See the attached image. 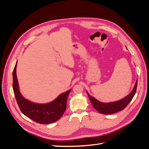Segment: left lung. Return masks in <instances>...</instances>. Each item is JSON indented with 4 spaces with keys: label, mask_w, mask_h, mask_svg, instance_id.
Wrapping results in <instances>:
<instances>
[{
    "label": "left lung",
    "mask_w": 149,
    "mask_h": 149,
    "mask_svg": "<svg viewBox=\"0 0 149 149\" xmlns=\"http://www.w3.org/2000/svg\"><path fill=\"white\" fill-rule=\"evenodd\" d=\"M137 86V80L136 81V84L132 91L130 92L127 96H125L122 100H120L118 101L111 102H102L100 101L97 100L95 97L91 96L86 91L88 95L89 96V100L91 101L93 106L95 109L101 114H114L117 112L123 110L124 108L128 105V104L131 101L133 97L136 92Z\"/></svg>",
    "instance_id": "8db88e82"
}]
</instances>
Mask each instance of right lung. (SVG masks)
I'll return each mask as SVG.
<instances>
[{"instance_id":"1","label":"right lung","mask_w":149,"mask_h":149,"mask_svg":"<svg viewBox=\"0 0 149 149\" xmlns=\"http://www.w3.org/2000/svg\"><path fill=\"white\" fill-rule=\"evenodd\" d=\"M16 63L13 71V89L20 111L25 116L39 124H49L59 120L66 109V101L71 89L61 93L55 100L38 104L25 99L20 92L16 74Z\"/></svg>"}]
</instances>
